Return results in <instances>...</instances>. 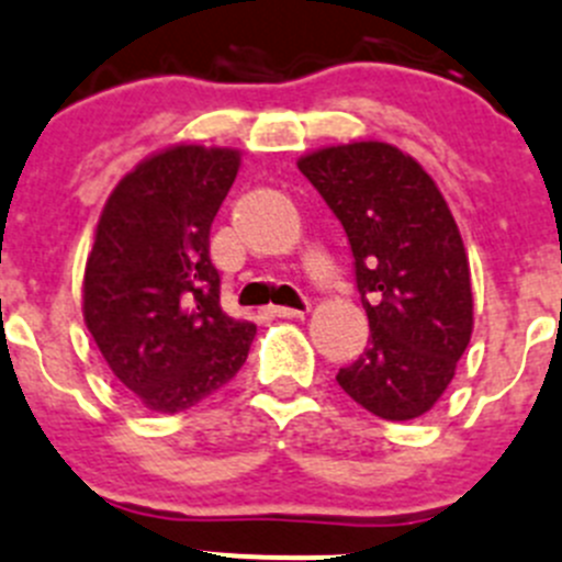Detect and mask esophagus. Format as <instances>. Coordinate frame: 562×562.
<instances>
[{
  "label": "esophagus",
  "mask_w": 562,
  "mask_h": 562,
  "mask_svg": "<svg viewBox=\"0 0 562 562\" xmlns=\"http://www.w3.org/2000/svg\"><path fill=\"white\" fill-rule=\"evenodd\" d=\"M269 313L277 318H302L305 316V311H296V307H277V305H271Z\"/></svg>",
  "instance_id": "1"
}]
</instances>
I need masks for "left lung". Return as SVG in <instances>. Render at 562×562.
<instances>
[{
	"instance_id": "obj_1",
	"label": "left lung",
	"mask_w": 562,
	"mask_h": 562,
	"mask_svg": "<svg viewBox=\"0 0 562 562\" xmlns=\"http://www.w3.org/2000/svg\"><path fill=\"white\" fill-rule=\"evenodd\" d=\"M346 229L369 346L338 385L387 422L424 416L452 382L474 329L463 238L432 177L382 140L299 157Z\"/></svg>"
}]
</instances>
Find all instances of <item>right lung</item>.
I'll use <instances>...</instances> for the list:
<instances>
[{"mask_svg": "<svg viewBox=\"0 0 562 562\" xmlns=\"http://www.w3.org/2000/svg\"><path fill=\"white\" fill-rule=\"evenodd\" d=\"M238 166V151L224 146H169L140 160L99 216L82 316L115 380L146 411H188L249 355L257 327L222 311L210 263V224Z\"/></svg>", "mask_w": 562, "mask_h": 562, "instance_id": "1", "label": "right lung"}]
</instances>
